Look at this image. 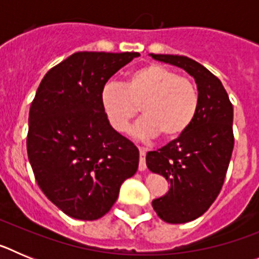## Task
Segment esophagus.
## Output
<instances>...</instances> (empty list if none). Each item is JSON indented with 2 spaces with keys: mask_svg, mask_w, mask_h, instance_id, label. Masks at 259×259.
<instances>
[{
  "mask_svg": "<svg viewBox=\"0 0 259 259\" xmlns=\"http://www.w3.org/2000/svg\"><path fill=\"white\" fill-rule=\"evenodd\" d=\"M139 150H140V162H139V170L145 171L146 170V162H145L146 150L144 149V148H139Z\"/></svg>",
  "mask_w": 259,
  "mask_h": 259,
  "instance_id": "1",
  "label": "esophagus"
}]
</instances>
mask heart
<instances>
[{"mask_svg": "<svg viewBox=\"0 0 259 259\" xmlns=\"http://www.w3.org/2000/svg\"><path fill=\"white\" fill-rule=\"evenodd\" d=\"M101 104L110 124L124 132L139 114L144 118L135 125L139 136L162 134L172 140L187 132L197 115L200 95L189 77L159 63H150L132 71L124 85L107 83L102 88Z\"/></svg>", "mask_w": 259, "mask_h": 259, "instance_id": "b5f03b06", "label": "heart"}]
</instances>
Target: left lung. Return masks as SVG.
Segmentation results:
<instances>
[{"label":"left lung","mask_w":259,"mask_h":259,"mask_svg":"<svg viewBox=\"0 0 259 259\" xmlns=\"http://www.w3.org/2000/svg\"><path fill=\"white\" fill-rule=\"evenodd\" d=\"M157 61L185 70L197 84V115L185 134L146 154V166L170 183L164 196L153 200L162 221L179 224L206 211L223 187L233 137V107L218 77L184 56L150 54Z\"/></svg>","instance_id":"obj_1"}]
</instances>
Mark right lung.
I'll return each mask as SVG.
<instances>
[{
    "instance_id": "1",
    "label": "right lung",
    "mask_w": 259,
    "mask_h": 259,
    "mask_svg": "<svg viewBox=\"0 0 259 259\" xmlns=\"http://www.w3.org/2000/svg\"><path fill=\"white\" fill-rule=\"evenodd\" d=\"M135 52H77L50 68L31 104L27 153L44 194L68 217L96 221L136 174L139 149L110 125L101 104L107 80Z\"/></svg>"
}]
</instances>
